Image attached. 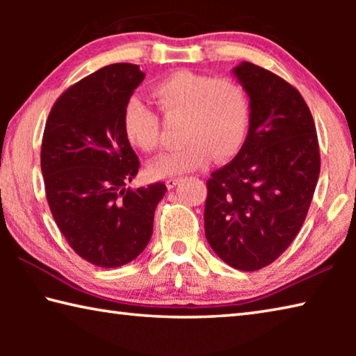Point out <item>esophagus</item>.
I'll use <instances>...</instances> for the list:
<instances>
[{
  "label": "esophagus",
  "instance_id": "1",
  "mask_svg": "<svg viewBox=\"0 0 356 356\" xmlns=\"http://www.w3.org/2000/svg\"><path fill=\"white\" fill-rule=\"evenodd\" d=\"M179 182H180V177H170L166 179V186L168 188H174Z\"/></svg>",
  "mask_w": 356,
  "mask_h": 356
}]
</instances>
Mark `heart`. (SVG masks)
<instances>
[{
  "mask_svg": "<svg viewBox=\"0 0 356 356\" xmlns=\"http://www.w3.org/2000/svg\"><path fill=\"white\" fill-rule=\"evenodd\" d=\"M152 95L166 119H182L179 138L184 143L150 161L152 176H176L202 166L210 155L225 161L240 152L250 129L251 102L237 78L179 70L156 83ZM122 130L143 152L159 147L160 119L140 99L125 104Z\"/></svg>",
  "mask_w": 356,
  "mask_h": 356,
  "instance_id": "heart-1",
  "label": "heart"
}]
</instances>
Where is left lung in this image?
<instances>
[{"label":"left lung","mask_w":356,"mask_h":356,"mask_svg":"<svg viewBox=\"0 0 356 356\" xmlns=\"http://www.w3.org/2000/svg\"><path fill=\"white\" fill-rule=\"evenodd\" d=\"M251 120L240 152L207 180L206 238L227 265L256 272L276 261L303 226L321 172L312 114L281 76L242 63Z\"/></svg>","instance_id":"8db88e82"}]
</instances>
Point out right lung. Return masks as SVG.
<instances>
[{"instance_id":"right-lung-1","label":"right lung","mask_w":356,"mask_h":356,"mask_svg":"<svg viewBox=\"0 0 356 356\" xmlns=\"http://www.w3.org/2000/svg\"><path fill=\"white\" fill-rule=\"evenodd\" d=\"M140 65L102 67L64 91L48 114L40 168L51 215L70 248L102 268L146 248L166 185L127 188L140 160L122 130V111L144 80Z\"/></svg>"}]
</instances>
